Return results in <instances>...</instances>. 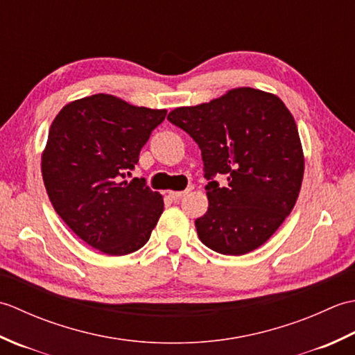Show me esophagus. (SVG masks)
Masks as SVG:
<instances>
[{"mask_svg": "<svg viewBox=\"0 0 355 355\" xmlns=\"http://www.w3.org/2000/svg\"><path fill=\"white\" fill-rule=\"evenodd\" d=\"M191 192V189H186V191H182V192H169V197L172 198V200H180V198H183L184 195H187Z\"/></svg>", "mask_w": 355, "mask_h": 355, "instance_id": "34e87169", "label": "esophagus"}]
</instances>
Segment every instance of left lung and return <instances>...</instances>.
<instances>
[{
    "instance_id": "obj_1",
    "label": "left lung",
    "mask_w": 355,
    "mask_h": 355,
    "mask_svg": "<svg viewBox=\"0 0 355 355\" xmlns=\"http://www.w3.org/2000/svg\"><path fill=\"white\" fill-rule=\"evenodd\" d=\"M168 120L201 149L209 207L195 221L201 243L239 256L261 247L290 215L304 178V153L291 112L277 96L235 88ZM223 173L221 188L213 177Z\"/></svg>"
}]
</instances>
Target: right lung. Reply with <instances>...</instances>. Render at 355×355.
Listing matches in <instances>:
<instances>
[{"label": "right lung", "instance_id": "add662e5", "mask_svg": "<svg viewBox=\"0 0 355 355\" xmlns=\"http://www.w3.org/2000/svg\"><path fill=\"white\" fill-rule=\"evenodd\" d=\"M164 117L166 110L94 94L67 103L53 120L41 162L45 189L56 214L96 250H139L163 214V197L145 178L121 180Z\"/></svg>", "mask_w": 355, "mask_h": 355}]
</instances>
